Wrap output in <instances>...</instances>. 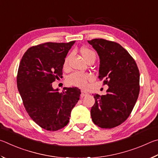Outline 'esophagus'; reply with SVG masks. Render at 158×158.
<instances>
[{
    "label": "esophagus",
    "instance_id": "34e87169",
    "mask_svg": "<svg viewBox=\"0 0 158 158\" xmlns=\"http://www.w3.org/2000/svg\"><path fill=\"white\" fill-rule=\"evenodd\" d=\"M88 94H88L87 92H84V91H82L81 96L82 98H83V97H85V96H87Z\"/></svg>",
    "mask_w": 158,
    "mask_h": 158
}]
</instances>
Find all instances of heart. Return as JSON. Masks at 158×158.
Instances as JSON below:
<instances>
[{
	"mask_svg": "<svg viewBox=\"0 0 158 158\" xmlns=\"http://www.w3.org/2000/svg\"><path fill=\"white\" fill-rule=\"evenodd\" d=\"M81 52L85 60L87 61L89 60L91 57H96V55L94 51L88 48H82L81 50ZM69 57H66L64 61V66H66L68 63ZM93 77L90 73H79V72H73L71 73L69 76L66 77V82L68 84L73 85V86L79 87V88H84L86 87L87 81L92 80Z\"/></svg>",
	"mask_w": 158,
	"mask_h": 158,
	"instance_id": "obj_1",
	"label": "heart"
}]
</instances>
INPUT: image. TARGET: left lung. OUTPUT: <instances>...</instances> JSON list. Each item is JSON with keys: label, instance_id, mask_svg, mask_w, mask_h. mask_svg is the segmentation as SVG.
I'll return each mask as SVG.
<instances>
[{"label": "left lung", "instance_id": "1", "mask_svg": "<svg viewBox=\"0 0 158 158\" xmlns=\"http://www.w3.org/2000/svg\"><path fill=\"white\" fill-rule=\"evenodd\" d=\"M100 58L98 78L108 85L106 95L95 94L91 109L93 122L112 128L131 114L139 93V71L129 52L120 44L103 39L88 41Z\"/></svg>", "mask_w": 158, "mask_h": 158}]
</instances>
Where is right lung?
I'll use <instances>...</instances> for the list:
<instances>
[{"mask_svg":"<svg viewBox=\"0 0 158 158\" xmlns=\"http://www.w3.org/2000/svg\"><path fill=\"white\" fill-rule=\"evenodd\" d=\"M76 41L47 42L30 47L19 64L17 87L30 118L42 128L56 131L67 125L81 90L65 88L59 92L52 82L62 77L64 61Z\"/></svg>","mask_w":158,"mask_h":158,"instance_id":"obj_1","label":"right lung"}]
</instances>
